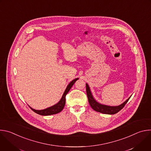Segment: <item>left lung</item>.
Returning a JSON list of instances; mask_svg holds the SVG:
<instances>
[{
	"label": "left lung",
	"instance_id": "8db88e82",
	"mask_svg": "<svg viewBox=\"0 0 151 151\" xmlns=\"http://www.w3.org/2000/svg\"><path fill=\"white\" fill-rule=\"evenodd\" d=\"M86 91H87V94L88 96L89 103L91 107L93 108V109H94L95 111H97L104 114L114 115L118 113L119 111H121L123 108L124 106L129 100V99H130L131 97L130 96L127 100H125L124 103H122L119 106H112L103 104L97 102L94 98L88 83H86Z\"/></svg>",
	"mask_w": 151,
	"mask_h": 151
}]
</instances>
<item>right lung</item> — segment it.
Listing matches in <instances>:
<instances>
[{
	"label": "right lung",
	"mask_w": 151,
	"mask_h": 151,
	"mask_svg": "<svg viewBox=\"0 0 151 151\" xmlns=\"http://www.w3.org/2000/svg\"><path fill=\"white\" fill-rule=\"evenodd\" d=\"M79 79V78H76L75 79H73V81H72L67 86V87L64 91L62 97L61 98L60 100L55 104L48 107L47 109H42V110H36L33 109L32 107H31L30 106H29L30 107V109L35 112V113L40 115H43V116H47V115H54V114H58L59 112H60L64 108V106H65V103H66V94L68 93V92L69 91V90H70V88H72V87L73 86V85L75 83V82Z\"/></svg>",
	"instance_id": "right-lung-1"
}]
</instances>
